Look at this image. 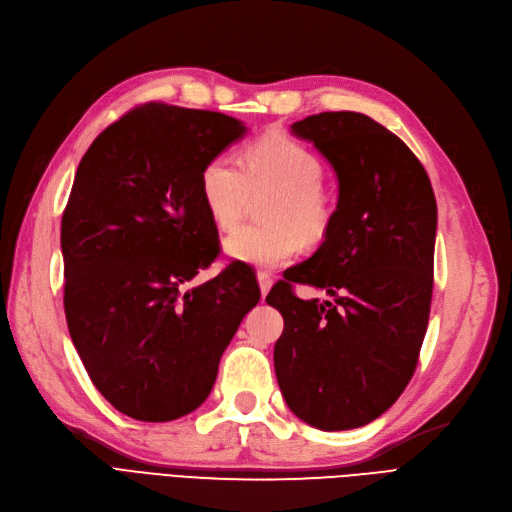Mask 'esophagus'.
I'll use <instances>...</instances> for the list:
<instances>
[{
    "label": "esophagus",
    "mask_w": 512,
    "mask_h": 512,
    "mask_svg": "<svg viewBox=\"0 0 512 512\" xmlns=\"http://www.w3.org/2000/svg\"><path fill=\"white\" fill-rule=\"evenodd\" d=\"M256 278H258V286H260V293H262V297H267V293H269V288H271V284H273V278H271V273L269 271H258L256 273Z\"/></svg>",
    "instance_id": "34e87169"
}]
</instances>
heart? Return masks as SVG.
I'll use <instances>...</instances> for the list:
<instances>
[{"label": "heart", "mask_w": 512, "mask_h": 512, "mask_svg": "<svg viewBox=\"0 0 512 512\" xmlns=\"http://www.w3.org/2000/svg\"><path fill=\"white\" fill-rule=\"evenodd\" d=\"M325 165L308 144L284 131H267L243 148L241 163L215 155L202 165L200 198L219 230L237 226L252 193L273 191L267 224L243 226L226 239V252L247 265L280 267L306 243L321 241L334 222V196L323 183Z\"/></svg>", "instance_id": "obj_1"}]
</instances>
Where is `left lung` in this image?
Segmentation results:
<instances>
[{"mask_svg":"<svg viewBox=\"0 0 512 512\" xmlns=\"http://www.w3.org/2000/svg\"><path fill=\"white\" fill-rule=\"evenodd\" d=\"M290 129L334 165L340 196L323 245L267 295L284 316L275 377L297 418L349 431L388 411L416 372L433 299L437 202L418 157L366 114L323 112ZM295 283L325 287L335 301L303 302Z\"/></svg>","mask_w":512,"mask_h":512,"instance_id":"8db88e82","label":"left lung"}]
</instances>
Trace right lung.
Here are the masks:
<instances>
[{
	"label": "right lung",
	"mask_w": 512,
	"mask_h": 512,
	"mask_svg": "<svg viewBox=\"0 0 512 512\" xmlns=\"http://www.w3.org/2000/svg\"><path fill=\"white\" fill-rule=\"evenodd\" d=\"M245 133L226 114L168 103L129 109L81 159L62 213L64 314L88 377L120 413L170 422L209 396L260 288L219 254L202 165Z\"/></svg>",
	"instance_id": "right-lung-1"
}]
</instances>
